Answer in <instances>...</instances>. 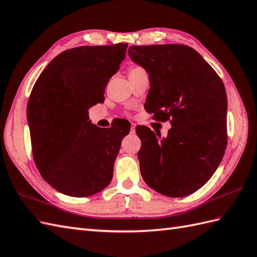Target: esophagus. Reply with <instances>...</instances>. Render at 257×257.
Returning a JSON list of instances; mask_svg holds the SVG:
<instances>
[{
	"instance_id": "esophagus-1",
	"label": "esophagus",
	"mask_w": 257,
	"mask_h": 257,
	"mask_svg": "<svg viewBox=\"0 0 257 257\" xmlns=\"http://www.w3.org/2000/svg\"><path fill=\"white\" fill-rule=\"evenodd\" d=\"M130 133H131V134H135V133H136V123H131Z\"/></svg>"
}]
</instances>
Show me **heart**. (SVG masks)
<instances>
[{"label": "heart", "mask_w": 257, "mask_h": 257, "mask_svg": "<svg viewBox=\"0 0 257 257\" xmlns=\"http://www.w3.org/2000/svg\"><path fill=\"white\" fill-rule=\"evenodd\" d=\"M138 69H141V68H139V67H133L130 69V71H129V73L130 72H133V71H135V70H138Z\"/></svg>", "instance_id": "b5f03b06"}]
</instances>
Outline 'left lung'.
<instances>
[{
	"mask_svg": "<svg viewBox=\"0 0 257 257\" xmlns=\"http://www.w3.org/2000/svg\"><path fill=\"white\" fill-rule=\"evenodd\" d=\"M128 53L150 77L146 110L172 124L166 138L146 126L136 128L143 180L168 197L193 194L210 180L224 156L228 103L223 82L188 46H131Z\"/></svg>",
	"mask_w": 257,
	"mask_h": 257,
	"instance_id": "left-lung-1",
	"label": "left lung"
}]
</instances>
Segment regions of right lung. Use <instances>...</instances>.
<instances>
[{"label":"right lung","mask_w":257,"mask_h":257,"mask_svg":"<svg viewBox=\"0 0 257 257\" xmlns=\"http://www.w3.org/2000/svg\"><path fill=\"white\" fill-rule=\"evenodd\" d=\"M128 44L82 46L58 55L36 81L27 104L35 164L58 192L87 197L108 186L129 123L99 128L88 108L104 101L107 83Z\"/></svg>","instance_id":"obj_1"}]
</instances>
